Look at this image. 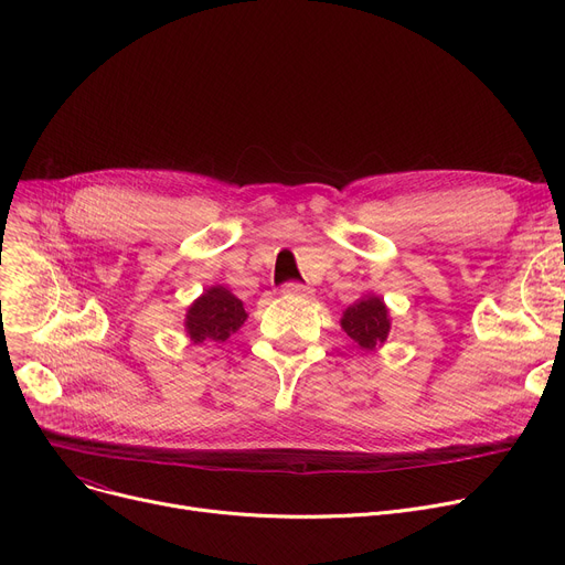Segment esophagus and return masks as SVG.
Masks as SVG:
<instances>
[{
	"label": "esophagus",
	"mask_w": 565,
	"mask_h": 565,
	"mask_svg": "<svg viewBox=\"0 0 565 565\" xmlns=\"http://www.w3.org/2000/svg\"><path fill=\"white\" fill-rule=\"evenodd\" d=\"M281 292L286 295V298H311V288L305 286V284H286L281 288Z\"/></svg>",
	"instance_id": "obj_1"
}]
</instances>
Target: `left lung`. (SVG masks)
Segmentation results:
<instances>
[{
	"label": "left lung",
	"mask_w": 565,
	"mask_h": 565,
	"mask_svg": "<svg viewBox=\"0 0 565 565\" xmlns=\"http://www.w3.org/2000/svg\"><path fill=\"white\" fill-rule=\"evenodd\" d=\"M341 330L350 341L364 352L382 348L392 330L390 307L375 292H366L354 305H350L341 316Z\"/></svg>",
	"instance_id": "left-lung-1"
}]
</instances>
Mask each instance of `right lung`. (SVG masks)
<instances>
[{"label": "right lung", "mask_w": 565, "mask_h": 565, "mask_svg": "<svg viewBox=\"0 0 565 565\" xmlns=\"http://www.w3.org/2000/svg\"><path fill=\"white\" fill-rule=\"evenodd\" d=\"M249 313L245 305L224 286H211L188 307L183 328L192 343L213 345L224 343L243 328Z\"/></svg>", "instance_id": "right-lung-1"}]
</instances>
